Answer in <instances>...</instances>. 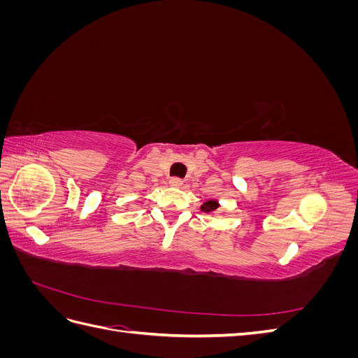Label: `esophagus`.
Here are the masks:
<instances>
[{
    "label": "esophagus",
    "mask_w": 358,
    "mask_h": 358,
    "mask_svg": "<svg viewBox=\"0 0 358 358\" xmlns=\"http://www.w3.org/2000/svg\"><path fill=\"white\" fill-rule=\"evenodd\" d=\"M169 183H170V187H173V188H180L183 185V180L179 179V178H171Z\"/></svg>",
    "instance_id": "esophagus-1"
}]
</instances>
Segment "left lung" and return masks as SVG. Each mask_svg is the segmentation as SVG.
Returning <instances> with one entry per match:
<instances>
[{"label": "left lung", "mask_w": 358, "mask_h": 358, "mask_svg": "<svg viewBox=\"0 0 358 358\" xmlns=\"http://www.w3.org/2000/svg\"><path fill=\"white\" fill-rule=\"evenodd\" d=\"M220 206H221V204H220V201H218V200H215V199H209V200L203 201V204L200 206V210H201V212H204V213L215 215V212L218 210Z\"/></svg>", "instance_id": "1"}]
</instances>
